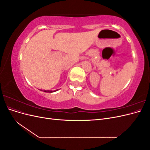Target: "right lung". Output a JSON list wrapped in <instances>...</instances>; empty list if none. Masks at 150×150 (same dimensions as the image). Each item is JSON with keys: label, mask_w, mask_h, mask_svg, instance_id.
<instances>
[{"label": "right lung", "mask_w": 150, "mask_h": 150, "mask_svg": "<svg viewBox=\"0 0 150 150\" xmlns=\"http://www.w3.org/2000/svg\"><path fill=\"white\" fill-rule=\"evenodd\" d=\"M57 91V89H56V90H55V91H49V90H43V91L44 92H46V93H53V92H55V91Z\"/></svg>", "instance_id": "right-lung-1"}]
</instances>
